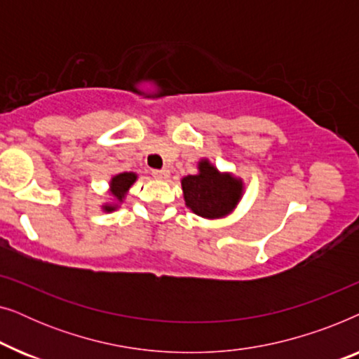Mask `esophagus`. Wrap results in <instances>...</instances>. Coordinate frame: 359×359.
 I'll use <instances>...</instances> for the list:
<instances>
[{
	"label": "esophagus",
	"mask_w": 359,
	"mask_h": 359,
	"mask_svg": "<svg viewBox=\"0 0 359 359\" xmlns=\"http://www.w3.org/2000/svg\"><path fill=\"white\" fill-rule=\"evenodd\" d=\"M151 175H154V178H156V180H166L170 176V170H166V168L154 170V171H151Z\"/></svg>",
	"instance_id": "1"
}]
</instances>
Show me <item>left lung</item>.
Returning a JSON list of instances; mask_svg holds the SVG:
<instances>
[{
    "instance_id": "left-lung-1",
    "label": "left lung",
    "mask_w": 359,
    "mask_h": 359,
    "mask_svg": "<svg viewBox=\"0 0 359 359\" xmlns=\"http://www.w3.org/2000/svg\"><path fill=\"white\" fill-rule=\"evenodd\" d=\"M199 173L181 180L186 205L205 219L227 215L242 198V180L219 173L208 160L199 161Z\"/></svg>"
}]
</instances>
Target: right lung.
<instances>
[{"label":"right lung","mask_w":359,"mask_h":359,"mask_svg":"<svg viewBox=\"0 0 359 359\" xmlns=\"http://www.w3.org/2000/svg\"><path fill=\"white\" fill-rule=\"evenodd\" d=\"M137 180V175L135 173H121L114 176V178L111 180V194L114 196L116 201H121L124 199V196L127 191H129V188L132 184L135 183ZM117 208V204H106L104 210H107V212H111V210H114Z\"/></svg>","instance_id":"right-lung-1"}]
</instances>
